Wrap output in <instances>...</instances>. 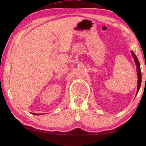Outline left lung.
<instances>
[{
  "label": "left lung",
  "mask_w": 146,
  "mask_h": 146,
  "mask_svg": "<svg viewBox=\"0 0 146 146\" xmlns=\"http://www.w3.org/2000/svg\"><path fill=\"white\" fill-rule=\"evenodd\" d=\"M131 55L133 56V58H134L135 62L136 63V66H137V76H138V86H137V94L136 95H137L138 93V91L140 90V86H141V82H142V75H141V71H140V63L139 61H138V58L137 57V56L135 55V54L133 53V51H131Z\"/></svg>",
  "instance_id": "obj_1"
}]
</instances>
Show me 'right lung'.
<instances>
[{"label": "right lung", "mask_w": 146, "mask_h": 146, "mask_svg": "<svg viewBox=\"0 0 146 146\" xmlns=\"http://www.w3.org/2000/svg\"><path fill=\"white\" fill-rule=\"evenodd\" d=\"M32 114L35 115H42V114H37V113H32Z\"/></svg>", "instance_id": "obj_1"}]
</instances>
